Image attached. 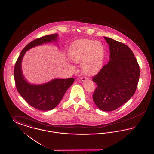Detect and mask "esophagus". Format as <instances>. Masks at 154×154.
<instances>
[{"mask_svg":"<svg viewBox=\"0 0 154 154\" xmlns=\"http://www.w3.org/2000/svg\"><path fill=\"white\" fill-rule=\"evenodd\" d=\"M80 79L82 81H84L89 80V79H88V77H81Z\"/></svg>","mask_w":154,"mask_h":154,"instance_id":"34e87169","label":"esophagus"}]
</instances>
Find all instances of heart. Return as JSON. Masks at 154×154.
Segmentation results:
<instances>
[{"mask_svg": "<svg viewBox=\"0 0 154 154\" xmlns=\"http://www.w3.org/2000/svg\"><path fill=\"white\" fill-rule=\"evenodd\" d=\"M69 57L76 63L82 62L81 67L85 73L92 74L102 68L105 58V50L99 42L81 39L75 41L70 45Z\"/></svg>", "mask_w": 154, "mask_h": 154, "instance_id": "1", "label": "heart"}]
</instances>
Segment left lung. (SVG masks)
Listing matches in <instances>:
<instances>
[{"mask_svg":"<svg viewBox=\"0 0 154 154\" xmlns=\"http://www.w3.org/2000/svg\"><path fill=\"white\" fill-rule=\"evenodd\" d=\"M110 47V60L93 77V100L104 111L116 110L134 94L139 80V63L126 44L104 37Z\"/></svg>","mask_w":154,"mask_h":154,"instance_id":"left-lung-1","label":"left lung"}]
</instances>
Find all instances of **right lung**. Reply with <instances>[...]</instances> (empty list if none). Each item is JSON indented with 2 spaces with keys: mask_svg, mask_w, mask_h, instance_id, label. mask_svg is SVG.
Here are the masks:
<instances>
[{
  "mask_svg": "<svg viewBox=\"0 0 154 154\" xmlns=\"http://www.w3.org/2000/svg\"><path fill=\"white\" fill-rule=\"evenodd\" d=\"M57 34L50 35L30 42L22 50L15 62L14 77L17 89L26 102L37 110L48 111L54 109L74 81V78L55 79L44 84L33 85L28 83L22 75L21 63L26 51L43 43L57 42Z\"/></svg>",
  "mask_w": 154,
  "mask_h": 154,
  "instance_id": "obj_1",
  "label": "right lung"
}]
</instances>
